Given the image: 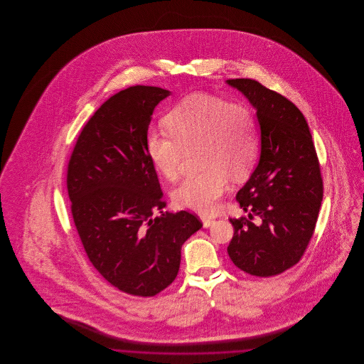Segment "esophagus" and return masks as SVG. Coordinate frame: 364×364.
I'll return each instance as SVG.
<instances>
[{
	"mask_svg": "<svg viewBox=\"0 0 364 364\" xmlns=\"http://www.w3.org/2000/svg\"><path fill=\"white\" fill-rule=\"evenodd\" d=\"M200 220H202L205 228H208V226L214 223V218H213V217H208V215H200Z\"/></svg>",
	"mask_w": 364,
	"mask_h": 364,
	"instance_id": "esophagus-1",
	"label": "esophagus"
}]
</instances>
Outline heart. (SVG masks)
I'll list each match as a JSON object with an SVG mask.
<instances>
[{"instance_id":"1","label":"heart","mask_w":364,"mask_h":364,"mask_svg":"<svg viewBox=\"0 0 364 364\" xmlns=\"http://www.w3.org/2000/svg\"><path fill=\"white\" fill-rule=\"evenodd\" d=\"M166 131L146 134V151L156 172L174 181L186 150L198 146L199 173L186 177L173 191L174 203L199 213H214L230 188V176L242 178L259 156L260 139L251 109L211 94H191L164 116Z\"/></svg>"}]
</instances>
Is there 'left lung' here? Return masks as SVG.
<instances>
[{"instance_id":"left-lung-1","label":"left lung","mask_w":364,"mask_h":364,"mask_svg":"<svg viewBox=\"0 0 364 364\" xmlns=\"http://www.w3.org/2000/svg\"><path fill=\"white\" fill-rule=\"evenodd\" d=\"M257 107L262 151L257 169L236 200L248 218H230L232 262L255 277L294 267L311 240L323 180L311 132L303 113L287 97L254 79H229ZM258 216L260 225L252 220Z\"/></svg>"}]
</instances>
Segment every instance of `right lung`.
Listing matches in <instances>:
<instances>
[{
  "label": "right lung",
  "mask_w": 364,
  "mask_h": 364,
  "mask_svg": "<svg viewBox=\"0 0 364 364\" xmlns=\"http://www.w3.org/2000/svg\"><path fill=\"white\" fill-rule=\"evenodd\" d=\"M168 95L153 86L112 95L83 127L67 172L70 213L88 259L113 287L140 297L173 282L183 244L203 226L187 210L164 213L146 151L153 110Z\"/></svg>",
  "instance_id": "1"
}]
</instances>
